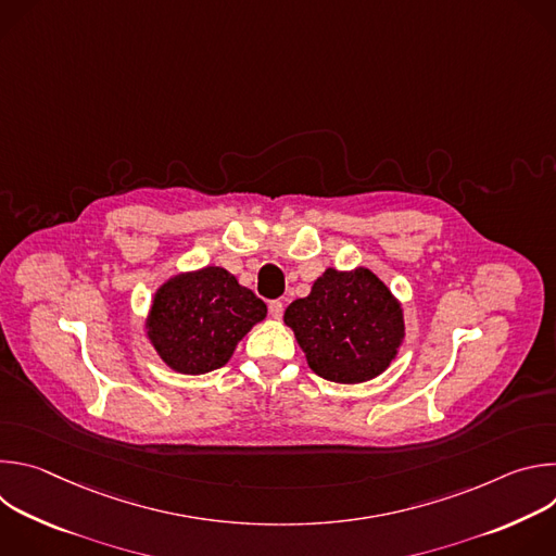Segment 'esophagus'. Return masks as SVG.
<instances>
[{"label":"esophagus","mask_w":556,"mask_h":556,"mask_svg":"<svg viewBox=\"0 0 556 556\" xmlns=\"http://www.w3.org/2000/svg\"><path fill=\"white\" fill-rule=\"evenodd\" d=\"M268 309H270L273 319H277V321L283 316V303H281V301H270V303H268Z\"/></svg>","instance_id":"34e87169"}]
</instances>
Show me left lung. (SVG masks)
Returning a JSON list of instances; mask_svg holds the SVG:
<instances>
[{
    "mask_svg": "<svg viewBox=\"0 0 556 556\" xmlns=\"http://www.w3.org/2000/svg\"><path fill=\"white\" fill-rule=\"evenodd\" d=\"M283 321L314 374L356 384L382 374L405 339L403 307L369 270L328 268Z\"/></svg>",
    "mask_w": 556,
    "mask_h": 556,
    "instance_id": "left-lung-1",
    "label": "left lung"
}]
</instances>
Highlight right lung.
Here are the masks:
<instances>
[{
    "mask_svg": "<svg viewBox=\"0 0 556 556\" xmlns=\"http://www.w3.org/2000/svg\"><path fill=\"white\" fill-rule=\"evenodd\" d=\"M266 312V303L228 270L206 266L157 288L144 328L157 356L174 371L198 376L226 365Z\"/></svg>",
    "mask_w": 556,
    "mask_h": 556,
    "instance_id": "add662e5",
    "label": "right lung"
}]
</instances>
